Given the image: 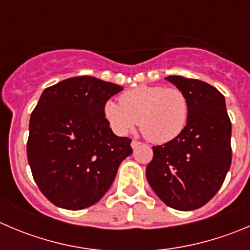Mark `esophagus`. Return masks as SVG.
<instances>
[{
    "mask_svg": "<svg viewBox=\"0 0 250 250\" xmlns=\"http://www.w3.org/2000/svg\"><path fill=\"white\" fill-rule=\"evenodd\" d=\"M140 145H141V142L136 141V140H132V141H131V147H132V149L137 148V147H139Z\"/></svg>",
    "mask_w": 250,
    "mask_h": 250,
    "instance_id": "1",
    "label": "esophagus"
}]
</instances>
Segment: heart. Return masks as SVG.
<instances>
[{
  "mask_svg": "<svg viewBox=\"0 0 250 250\" xmlns=\"http://www.w3.org/2000/svg\"><path fill=\"white\" fill-rule=\"evenodd\" d=\"M120 104L108 101L104 115L118 135H127L140 125L153 144H167L179 136L189 119V101L178 88L139 85L120 96Z\"/></svg>",
  "mask_w": 250,
  "mask_h": 250,
  "instance_id": "b5f03b06",
  "label": "heart"
}]
</instances>
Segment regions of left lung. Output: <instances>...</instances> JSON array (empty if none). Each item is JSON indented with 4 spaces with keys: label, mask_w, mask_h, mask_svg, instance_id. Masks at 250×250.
Wrapping results in <instances>:
<instances>
[{
    "label": "left lung",
    "mask_w": 250,
    "mask_h": 250,
    "mask_svg": "<svg viewBox=\"0 0 250 250\" xmlns=\"http://www.w3.org/2000/svg\"><path fill=\"white\" fill-rule=\"evenodd\" d=\"M166 80L187 96L189 119L179 136L153 147L146 178L167 206L196 210L215 196L229 170L232 124L225 97L215 87L183 76Z\"/></svg>",
    "instance_id": "obj_1"
}]
</instances>
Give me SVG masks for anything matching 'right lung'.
Returning <instances> with one entry per match:
<instances>
[{
	"instance_id": "obj_1",
	"label": "right lung",
	"mask_w": 250,
	"mask_h": 250,
	"mask_svg": "<svg viewBox=\"0 0 250 250\" xmlns=\"http://www.w3.org/2000/svg\"><path fill=\"white\" fill-rule=\"evenodd\" d=\"M121 85L91 76L44 89L30 115L27 156L40 191L54 205L82 210L98 203L115 179L131 140L111 131L104 115Z\"/></svg>"
}]
</instances>
